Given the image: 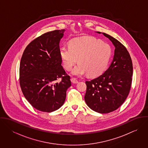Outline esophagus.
<instances>
[{
    "label": "esophagus",
    "mask_w": 148,
    "mask_h": 148,
    "mask_svg": "<svg viewBox=\"0 0 148 148\" xmlns=\"http://www.w3.org/2000/svg\"><path fill=\"white\" fill-rule=\"evenodd\" d=\"M71 80V82L73 84H77L78 83V81L75 78H72Z\"/></svg>",
    "instance_id": "esophagus-1"
}]
</instances>
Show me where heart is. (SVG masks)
I'll list each match as a JSON object with an SVG mask.
<instances>
[{"label":"heart","instance_id":"obj_1","mask_svg":"<svg viewBox=\"0 0 148 148\" xmlns=\"http://www.w3.org/2000/svg\"><path fill=\"white\" fill-rule=\"evenodd\" d=\"M60 55L67 71L72 69L78 59L80 64L72 71L73 75L82 76L87 73L89 77H96L106 71L112 48L108 43L93 37H86L71 41L69 47L62 46Z\"/></svg>","mask_w":148,"mask_h":148}]
</instances>
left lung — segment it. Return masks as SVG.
Instances as JSON below:
<instances>
[{
	"label": "left lung",
	"mask_w": 148,
	"mask_h": 148,
	"mask_svg": "<svg viewBox=\"0 0 148 148\" xmlns=\"http://www.w3.org/2000/svg\"><path fill=\"white\" fill-rule=\"evenodd\" d=\"M102 34L115 47L113 59L104 73L95 79L85 82L84 99L87 106L93 110L108 113L116 110L126 100L132 81L133 65L127 48L109 35Z\"/></svg>",
	"instance_id": "8db88e82"
}]
</instances>
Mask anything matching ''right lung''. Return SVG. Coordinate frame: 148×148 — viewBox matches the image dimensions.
<instances>
[{
	"mask_svg": "<svg viewBox=\"0 0 148 148\" xmlns=\"http://www.w3.org/2000/svg\"><path fill=\"white\" fill-rule=\"evenodd\" d=\"M65 31L42 34L27 46L21 57L19 79L22 92L31 106L42 112L59 109L71 86L60 55L59 42ZM59 78L62 80L56 83Z\"/></svg>",
	"mask_w": 148,
	"mask_h": 148,
	"instance_id": "add662e5",
	"label": "right lung"
}]
</instances>
